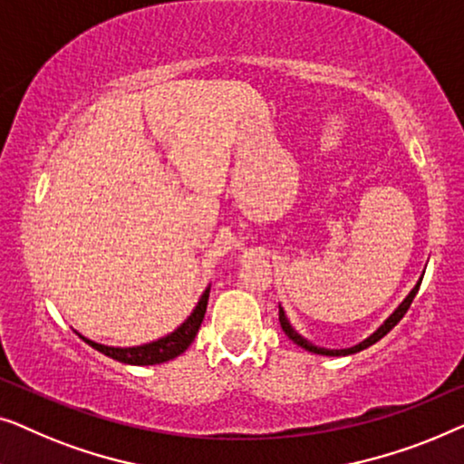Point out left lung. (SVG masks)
Listing matches in <instances>:
<instances>
[{"label": "left lung", "mask_w": 464, "mask_h": 464, "mask_svg": "<svg viewBox=\"0 0 464 464\" xmlns=\"http://www.w3.org/2000/svg\"><path fill=\"white\" fill-rule=\"evenodd\" d=\"M422 276H425V273H422ZM420 282H422V277L419 279V282H416V285L412 290H410V295L401 300L400 304H397V309L391 313V315L384 319V322L378 325V328L372 332V334L368 336V338H363L362 343H357L355 347H349V349H325V347H317V344H313L309 338H304L303 334H298L296 332V328L295 325L290 324V319H288V315H285V311H284V306L279 304V324H282V330L285 332V336L290 338L292 343L295 344H298V347H303L304 351H309V353H317V355H328V357H343V355H353V353H360V351H363V349H368L370 344H374V343H378L381 341V338L387 334V332H391L395 328L397 324H400V319L406 315V311L410 309V304H412V300H414V296H416V292H419V288H420Z\"/></svg>", "instance_id": "obj_1"}]
</instances>
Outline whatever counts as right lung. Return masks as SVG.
<instances>
[{
    "mask_svg": "<svg viewBox=\"0 0 464 464\" xmlns=\"http://www.w3.org/2000/svg\"><path fill=\"white\" fill-rule=\"evenodd\" d=\"M208 298H210V285H208V288L204 290V295L199 296L198 304H195V309L191 311V315H188L185 322L179 325V328H176L174 332H169V334H166V336L158 338V341L136 344V347H109V344L90 341V338L80 334L77 330H75V334L80 336L83 343H88L90 347L99 351V353L107 355L115 362H121L128 365L164 363V362L174 360V357H179L180 353H185V351L188 349V344L195 341V336H198V332H199V325H201V322H204Z\"/></svg>",
    "mask_w": 464,
    "mask_h": 464,
    "instance_id": "1",
    "label": "right lung"
}]
</instances>
